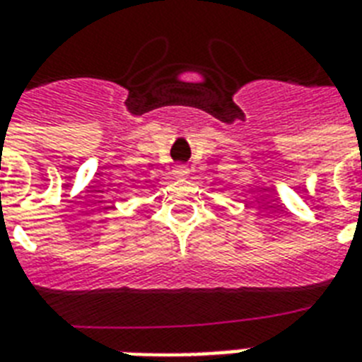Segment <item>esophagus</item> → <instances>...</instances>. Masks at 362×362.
<instances>
[{
	"mask_svg": "<svg viewBox=\"0 0 362 362\" xmlns=\"http://www.w3.org/2000/svg\"><path fill=\"white\" fill-rule=\"evenodd\" d=\"M187 173H189V170H187L186 165H176L175 169H173V176H175V178H187Z\"/></svg>",
	"mask_w": 362,
	"mask_h": 362,
	"instance_id": "esophagus-1",
	"label": "esophagus"
}]
</instances>
